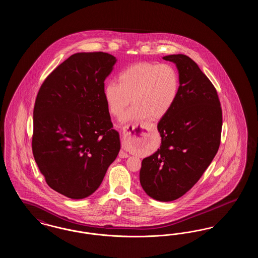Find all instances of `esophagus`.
Returning <instances> with one entry per match:
<instances>
[{
  "mask_svg": "<svg viewBox=\"0 0 258 258\" xmlns=\"http://www.w3.org/2000/svg\"><path fill=\"white\" fill-rule=\"evenodd\" d=\"M137 126H140V127L144 128V126H143L141 123H140V124H138V123H137V124H135V125H131V126L128 125V126H125V127L123 128V135H124V136H126V135H130V134H131V131H129V128H131V131H134V130L136 128ZM119 156H120L121 158H127V157H130V156H128V154L124 153V152H123V151L120 153V155H119Z\"/></svg>",
  "mask_w": 258,
  "mask_h": 258,
  "instance_id": "34e87169",
  "label": "esophagus"
}]
</instances>
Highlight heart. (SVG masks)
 <instances>
[{"label": "heart", "mask_w": 258, "mask_h": 258, "mask_svg": "<svg viewBox=\"0 0 258 258\" xmlns=\"http://www.w3.org/2000/svg\"><path fill=\"white\" fill-rule=\"evenodd\" d=\"M179 87V74L170 64L138 62L120 73L118 83H106L103 96L111 114L118 118L132 100L134 106L124 115L123 122L160 119L173 107Z\"/></svg>", "instance_id": "obj_1"}]
</instances>
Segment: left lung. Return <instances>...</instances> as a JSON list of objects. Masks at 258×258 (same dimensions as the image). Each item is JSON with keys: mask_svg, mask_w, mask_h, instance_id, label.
Here are the masks:
<instances>
[{"mask_svg": "<svg viewBox=\"0 0 258 258\" xmlns=\"http://www.w3.org/2000/svg\"><path fill=\"white\" fill-rule=\"evenodd\" d=\"M175 63L179 94L158 123L160 147L142 160L139 180L148 196L173 201L189 190L215 158L222 113L217 91L197 62L183 54L162 57Z\"/></svg>", "mask_w": 258, "mask_h": 258, "instance_id": "8db88e82", "label": "left lung"}]
</instances>
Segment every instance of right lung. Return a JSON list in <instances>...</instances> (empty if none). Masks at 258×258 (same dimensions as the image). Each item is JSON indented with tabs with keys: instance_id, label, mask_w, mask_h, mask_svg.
<instances>
[{
	"instance_id": "right-lung-1",
	"label": "right lung",
	"mask_w": 258,
	"mask_h": 258,
	"mask_svg": "<svg viewBox=\"0 0 258 258\" xmlns=\"http://www.w3.org/2000/svg\"><path fill=\"white\" fill-rule=\"evenodd\" d=\"M116 61L108 53H76L38 91L34 158L50 187L69 198L93 195L120 152V135L103 96Z\"/></svg>"
}]
</instances>
